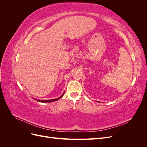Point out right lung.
Masks as SVG:
<instances>
[{
    "mask_svg": "<svg viewBox=\"0 0 147 147\" xmlns=\"http://www.w3.org/2000/svg\"><path fill=\"white\" fill-rule=\"evenodd\" d=\"M64 94V93L63 94V95L59 97H58V98L54 99H50V100H37V99H35L37 101H38V102H54V101L59 100L60 98H61V97L63 96Z\"/></svg>",
    "mask_w": 147,
    "mask_h": 147,
    "instance_id": "add662e5",
    "label": "right lung"
}]
</instances>
